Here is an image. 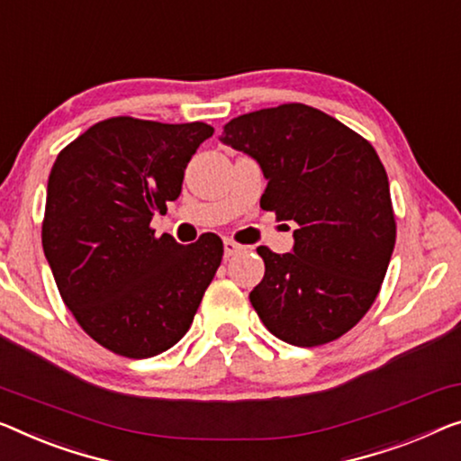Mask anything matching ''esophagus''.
<instances>
[{
  "label": "esophagus",
  "instance_id": "34e87169",
  "mask_svg": "<svg viewBox=\"0 0 461 461\" xmlns=\"http://www.w3.org/2000/svg\"><path fill=\"white\" fill-rule=\"evenodd\" d=\"M240 252H246V246L233 242V240H225V242H223V254H225V258L236 257V254H240Z\"/></svg>",
  "mask_w": 461,
  "mask_h": 461
}]
</instances>
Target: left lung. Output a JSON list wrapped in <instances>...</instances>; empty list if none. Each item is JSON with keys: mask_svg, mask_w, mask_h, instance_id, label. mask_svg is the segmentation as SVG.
<instances>
[{"mask_svg": "<svg viewBox=\"0 0 461 461\" xmlns=\"http://www.w3.org/2000/svg\"><path fill=\"white\" fill-rule=\"evenodd\" d=\"M221 142L260 165V207L294 221L292 252L267 246L254 311L300 348L348 333L373 306L395 246L387 171L354 130L319 109L287 103L233 118Z\"/></svg>", "mask_w": 461, "mask_h": 461, "instance_id": "obj_1", "label": "left lung"}]
</instances>
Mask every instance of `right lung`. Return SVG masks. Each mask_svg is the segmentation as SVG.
I'll list each match as a JSON object with an SVG mask.
<instances>
[{
	"instance_id": "1",
	"label": "right lung",
	"mask_w": 461,
	"mask_h": 461,
	"mask_svg": "<svg viewBox=\"0 0 461 461\" xmlns=\"http://www.w3.org/2000/svg\"><path fill=\"white\" fill-rule=\"evenodd\" d=\"M209 123L112 118L55 159L43 250L61 300L113 354L150 358L176 346L221 265L215 233L190 246L155 238L150 219L182 192L184 169Z\"/></svg>"
}]
</instances>
